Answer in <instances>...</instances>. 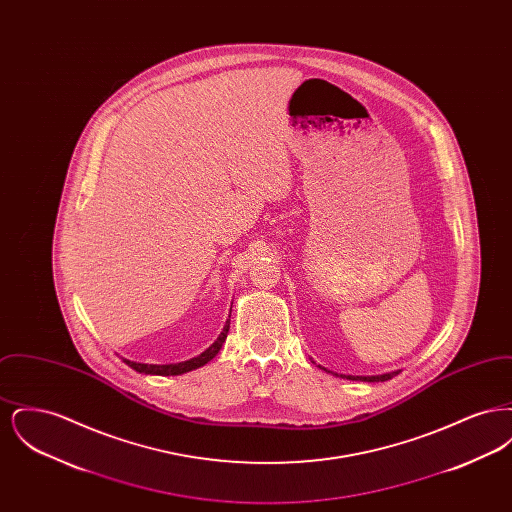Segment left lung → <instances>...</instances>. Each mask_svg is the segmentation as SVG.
Wrapping results in <instances>:
<instances>
[{
    "label": "left lung",
    "mask_w": 512,
    "mask_h": 512,
    "mask_svg": "<svg viewBox=\"0 0 512 512\" xmlns=\"http://www.w3.org/2000/svg\"><path fill=\"white\" fill-rule=\"evenodd\" d=\"M399 374V370L397 372H391V374H382V376H365V378H355V376H347L349 380H365V382H386V380H390L393 376H397Z\"/></svg>",
    "instance_id": "obj_1"
}]
</instances>
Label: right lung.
<instances>
[{
    "instance_id": "right-lung-1",
    "label": "right lung",
    "mask_w": 512,
    "mask_h": 512,
    "mask_svg": "<svg viewBox=\"0 0 512 512\" xmlns=\"http://www.w3.org/2000/svg\"><path fill=\"white\" fill-rule=\"evenodd\" d=\"M228 328H230V320H226V326H224V330L220 332L219 338L217 341L207 349V351H203L199 357H194V359H190V361H184V363H176V365H142V363H134V361H126L124 359V363L130 366V368H134L136 372H144V374H159V376H176V374H184V372H190V370H194V368H199V366L207 365L217 353L220 351V347H222V343L226 340V334H228Z\"/></svg>"
}]
</instances>
